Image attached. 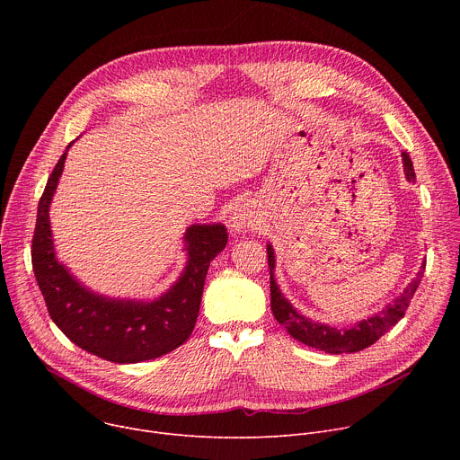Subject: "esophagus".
Masks as SVG:
<instances>
[{"label":"esophagus","mask_w":460,"mask_h":460,"mask_svg":"<svg viewBox=\"0 0 460 460\" xmlns=\"http://www.w3.org/2000/svg\"><path fill=\"white\" fill-rule=\"evenodd\" d=\"M256 215H254V211H252V206H249V204H243V206H238L233 213H231V217H229V220H227V227H229V233L231 234H240V233H243V231H247V229H252V227H256Z\"/></svg>","instance_id":"esophagus-1"}]
</instances>
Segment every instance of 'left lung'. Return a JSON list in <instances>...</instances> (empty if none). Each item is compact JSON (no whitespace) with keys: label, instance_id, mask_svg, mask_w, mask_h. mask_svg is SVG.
Returning <instances> with one entry per match:
<instances>
[{"label":"left lung","instance_id":"8db88e82","mask_svg":"<svg viewBox=\"0 0 460 460\" xmlns=\"http://www.w3.org/2000/svg\"><path fill=\"white\" fill-rule=\"evenodd\" d=\"M402 162H404V174L408 181H415V171H413V162L408 153H402ZM268 261H270V271H271V311L277 318L279 323L286 327V332L298 342L332 353V355H342V353H355L362 351L367 346L375 344L385 332H389L393 325L399 323V320L404 316L420 280L426 270V261L420 266L419 273L415 279L404 288V291L393 298L382 311L373 313L371 316L358 320L351 323L349 327H344V330H339V327L320 323L316 320H311L304 316L293 304L284 296L280 291V286L277 284L275 279V270H277V256L275 249L271 243H268Z\"/></svg>","mask_w":460,"mask_h":460}]
</instances>
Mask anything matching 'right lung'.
Wrapping results in <instances>:
<instances>
[{
	"mask_svg": "<svg viewBox=\"0 0 460 460\" xmlns=\"http://www.w3.org/2000/svg\"><path fill=\"white\" fill-rule=\"evenodd\" d=\"M75 142L58 160L38 206L32 238L36 282L52 322L78 348L116 364L158 358L181 346L192 333L209 264L227 243L226 227L218 222L190 224L183 233L185 266L174 284L155 298H116L87 288L58 260L49 217Z\"/></svg>",
	"mask_w": 460,
	"mask_h": 460,
	"instance_id": "1",
	"label": "right lung"
}]
</instances>
